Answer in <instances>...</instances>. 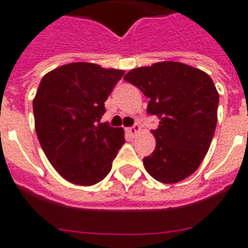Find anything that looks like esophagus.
I'll use <instances>...</instances> for the list:
<instances>
[{
  "mask_svg": "<svg viewBox=\"0 0 248 248\" xmlns=\"http://www.w3.org/2000/svg\"><path fill=\"white\" fill-rule=\"evenodd\" d=\"M140 132H141V128H140L139 124H135L134 126H132V127L127 128V134L130 136H132V138H134V136H136V135H139Z\"/></svg>",
  "mask_w": 248,
  "mask_h": 248,
  "instance_id": "34e87169",
  "label": "esophagus"
}]
</instances>
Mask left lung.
<instances>
[{"label": "left lung", "mask_w": 248, "mask_h": 248, "mask_svg": "<svg viewBox=\"0 0 248 248\" xmlns=\"http://www.w3.org/2000/svg\"><path fill=\"white\" fill-rule=\"evenodd\" d=\"M124 79L149 97L147 113L159 120L152 130L155 149L143 158L148 173L165 184L190 176L215 134L219 93L211 77L186 64L159 62L132 69Z\"/></svg>", "instance_id": "1"}]
</instances>
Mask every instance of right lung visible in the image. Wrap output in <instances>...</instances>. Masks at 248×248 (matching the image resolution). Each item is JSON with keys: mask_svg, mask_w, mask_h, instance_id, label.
Returning <instances> with one entry per match:
<instances>
[{"mask_svg": "<svg viewBox=\"0 0 248 248\" xmlns=\"http://www.w3.org/2000/svg\"><path fill=\"white\" fill-rule=\"evenodd\" d=\"M124 71L93 63L65 64L41 79L33 100L41 148L54 169L77 185H93L112 169L124 128L100 124L104 103Z\"/></svg>", "mask_w": 248, "mask_h": 248, "instance_id": "1", "label": "right lung"}]
</instances>
